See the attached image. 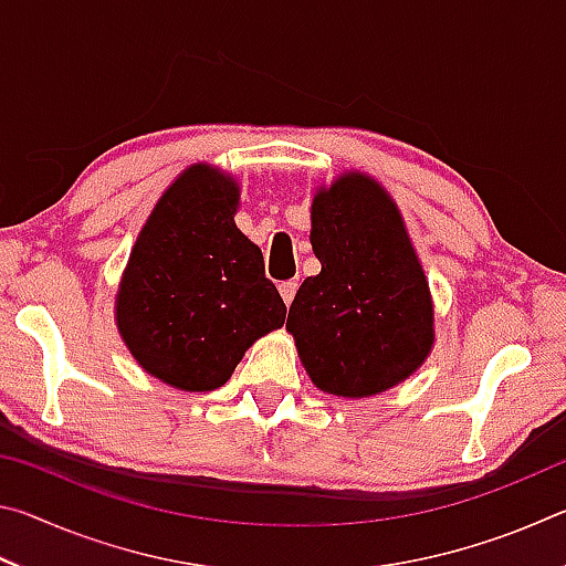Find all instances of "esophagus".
<instances>
[{
	"mask_svg": "<svg viewBox=\"0 0 566 566\" xmlns=\"http://www.w3.org/2000/svg\"><path fill=\"white\" fill-rule=\"evenodd\" d=\"M296 286H300V280H290V282H282L280 284V294H282V300H284L286 306L292 304L294 294H296Z\"/></svg>",
	"mask_w": 566,
	"mask_h": 566,
	"instance_id": "esophagus-1",
	"label": "esophagus"
}]
</instances>
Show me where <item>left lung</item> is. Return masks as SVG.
Masks as SVG:
<instances>
[{
  "instance_id": "8db88e82",
  "label": "left lung",
  "mask_w": 566,
  "mask_h": 566,
  "mask_svg": "<svg viewBox=\"0 0 566 566\" xmlns=\"http://www.w3.org/2000/svg\"><path fill=\"white\" fill-rule=\"evenodd\" d=\"M310 239L322 272L302 282L286 317L306 375L349 399L415 375L432 352L434 306L395 199L347 171L314 195Z\"/></svg>"
}]
</instances>
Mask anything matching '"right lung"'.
Segmentation results:
<instances>
[{
	"label": "right lung",
	"mask_w": 566,
	"mask_h": 566,
	"mask_svg": "<svg viewBox=\"0 0 566 566\" xmlns=\"http://www.w3.org/2000/svg\"><path fill=\"white\" fill-rule=\"evenodd\" d=\"M237 181L209 165L181 171L134 242L117 294V327L147 375L212 391L244 352L280 329L286 306L262 249L239 232Z\"/></svg>",
	"instance_id": "obj_1"
}]
</instances>
